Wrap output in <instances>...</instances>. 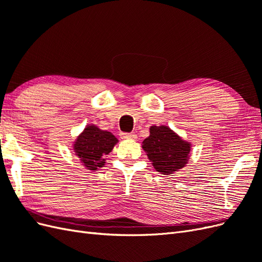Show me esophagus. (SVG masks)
Listing matches in <instances>:
<instances>
[{"label":"esophagus","mask_w":262,"mask_h":262,"mask_svg":"<svg viewBox=\"0 0 262 262\" xmlns=\"http://www.w3.org/2000/svg\"><path fill=\"white\" fill-rule=\"evenodd\" d=\"M120 136H121L122 139H130V140H136L137 139V134H134V133H125V132H123V133L120 134Z\"/></svg>","instance_id":"esophagus-1"}]
</instances>
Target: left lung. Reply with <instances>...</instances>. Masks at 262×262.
I'll return each instance as SVG.
<instances>
[{
    "mask_svg": "<svg viewBox=\"0 0 262 262\" xmlns=\"http://www.w3.org/2000/svg\"><path fill=\"white\" fill-rule=\"evenodd\" d=\"M142 147L154 168L163 175H169L185 167L190 157L191 144L168 126L152 125L149 137L142 142Z\"/></svg>",
    "mask_w": 262,
    "mask_h": 262,
    "instance_id": "1",
    "label": "left lung"
}]
</instances>
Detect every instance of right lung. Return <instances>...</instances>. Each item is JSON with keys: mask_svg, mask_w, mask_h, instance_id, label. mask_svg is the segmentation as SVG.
<instances>
[{"mask_svg": "<svg viewBox=\"0 0 262 262\" xmlns=\"http://www.w3.org/2000/svg\"><path fill=\"white\" fill-rule=\"evenodd\" d=\"M118 139L112 132L100 130L95 124L87 125L73 144L75 155L90 170L104 167L105 156L112 152Z\"/></svg>", "mask_w": 262, "mask_h": 262, "instance_id": "1", "label": "right lung"}]
</instances>
